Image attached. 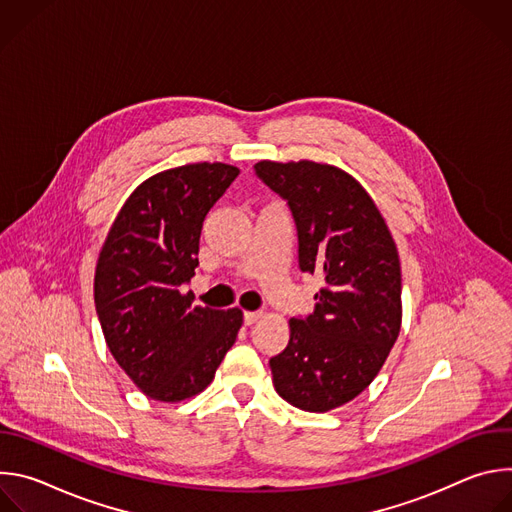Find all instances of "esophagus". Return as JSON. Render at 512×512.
<instances>
[{
    "mask_svg": "<svg viewBox=\"0 0 512 512\" xmlns=\"http://www.w3.org/2000/svg\"><path fill=\"white\" fill-rule=\"evenodd\" d=\"M261 318V312H245V324L253 326Z\"/></svg>",
    "mask_w": 512,
    "mask_h": 512,
    "instance_id": "34e87169",
    "label": "esophagus"
}]
</instances>
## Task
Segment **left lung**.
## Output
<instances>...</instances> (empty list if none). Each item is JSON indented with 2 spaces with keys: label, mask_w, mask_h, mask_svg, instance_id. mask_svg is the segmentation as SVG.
Here are the masks:
<instances>
[{
  "label": "left lung",
  "mask_w": 512,
  "mask_h": 512,
  "mask_svg": "<svg viewBox=\"0 0 512 512\" xmlns=\"http://www.w3.org/2000/svg\"><path fill=\"white\" fill-rule=\"evenodd\" d=\"M294 212L302 271L322 273L316 312L289 320L287 348L269 360L281 399L326 413L358 397L399 336L401 263L371 194L338 166L300 160L255 164Z\"/></svg>",
  "instance_id": "obj_1"
}]
</instances>
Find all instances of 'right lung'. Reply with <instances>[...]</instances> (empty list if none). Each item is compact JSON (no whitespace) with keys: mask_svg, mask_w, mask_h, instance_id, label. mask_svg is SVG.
Masks as SVG:
<instances>
[{"mask_svg":"<svg viewBox=\"0 0 512 512\" xmlns=\"http://www.w3.org/2000/svg\"><path fill=\"white\" fill-rule=\"evenodd\" d=\"M239 176L196 162L143 180L123 202L95 269V308L109 352L150 399L202 393L235 344L243 312L194 306L184 291L198 265L206 212Z\"/></svg>","mask_w":512,"mask_h":512,"instance_id":"add662e5","label":"right lung"}]
</instances>
